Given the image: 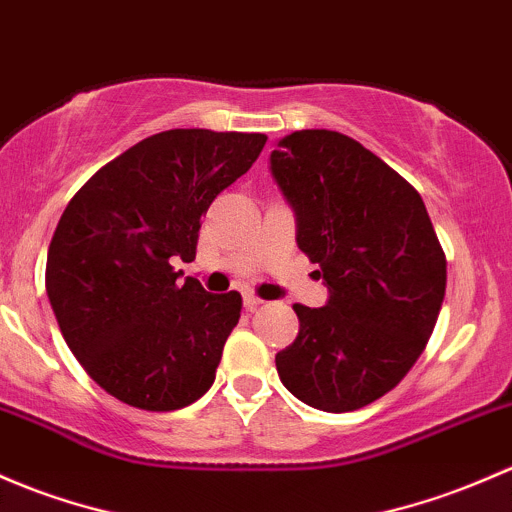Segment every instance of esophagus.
<instances>
[{"instance_id":"esophagus-1","label":"esophagus","mask_w":512,"mask_h":512,"mask_svg":"<svg viewBox=\"0 0 512 512\" xmlns=\"http://www.w3.org/2000/svg\"><path fill=\"white\" fill-rule=\"evenodd\" d=\"M242 304H245V309H247V311H255L257 306H262V304H265V301H262L260 297H257V294L245 292V297H242Z\"/></svg>"}]
</instances>
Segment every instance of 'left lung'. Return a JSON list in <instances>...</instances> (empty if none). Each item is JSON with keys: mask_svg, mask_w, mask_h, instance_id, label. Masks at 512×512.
Wrapping results in <instances>:
<instances>
[{"mask_svg": "<svg viewBox=\"0 0 512 512\" xmlns=\"http://www.w3.org/2000/svg\"><path fill=\"white\" fill-rule=\"evenodd\" d=\"M297 245L324 274L321 309L294 304L299 336L277 353L304 405L353 412L400 383L432 336L446 257L422 196L355 139L301 129L270 154Z\"/></svg>", "mask_w": 512, "mask_h": 512, "instance_id": "left-lung-1", "label": "left lung"}]
</instances>
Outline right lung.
<instances>
[{
    "instance_id": "1",
    "label": "right lung",
    "mask_w": 512,
    "mask_h": 512,
    "mask_svg": "<svg viewBox=\"0 0 512 512\" xmlns=\"http://www.w3.org/2000/svg\"><path fill=\"white\" fill-rule=\"evenodd\" d=\"M265 142L257 132L152 134L90 176L58 220L48 301L85 373L125 405L181 410L213 385L242 299L176 282L171 262L196 257L208 206Z\"/></svg>"
}]
</instances>
